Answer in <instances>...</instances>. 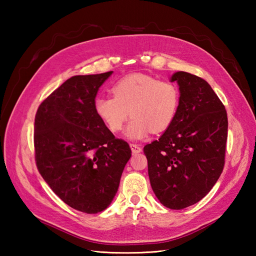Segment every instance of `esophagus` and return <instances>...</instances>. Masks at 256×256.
I'll return each instance as SVG.
<instances>
[{"label":"esophagus","mask_w":256,"mask_h":256,"mask_svg":"<svg viewBox=\"0 0 256 256\" xmlns=\"http://www.w3.org/2000/svg\"><path fill=\"white\" fill-rule=\"evenodd\" d=\"M130 147H131V150H132L134 154H138L142 152V147L138 145V144H136V143H131L130 144Z\"/></svg>","instance_id":"34e87169"}]
</instances>
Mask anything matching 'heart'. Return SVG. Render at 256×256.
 <instances>
[{"label":"heart","mask_w":256,"mask_h":256,"mask_svg":"<svg viewBox=\"0 0 256 256\" xmlns=\"http://www.w3.org/2000/svg\"><path fill=\"white\" fill-rule=\"evenodd\" d=\"M113 96L97 97L94 102L99 120L111 132H120L129 115L132 120L127 136L142 138L150 131L159 134L174 122L180 106V92L168 81L147 74H131L116 82Z\"/></svg>","instance_id":"obj_1"}]
</instances>
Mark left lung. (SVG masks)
Here are the masks:
<instances>
[{
	"label": "left lung",
	"mask_w": 256,
	"mask_h": 256,
	"mask_svg": "<svg viewBox=\"0 0 256 256\" xmlns=\"http://www.w3.org/2000/svg\"><path fill=\"white\" fill-rule=\"evenodd\" d=\"M180 85L176 118L159 140L144 146L152 188L160 203L182 209L202 200L226 164L228 114L204 79L175 72Z\"/></svg>",
	"instance_id": "8db88e82"
}]
</instances>
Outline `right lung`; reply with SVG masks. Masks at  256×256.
Wrapping results in <instances>:
<instances>
[{
    "mask_svg": "<svg viewBox=\"0 0 256 256\" xmlns=\"http://www.w3.org/2000/svg\"><path fill=\"white\" fill-rule=\"evenodd\" d=\"M111 74L72 76L35 115L38 172L64 203L85 214L111 204L131 157L129 144L115 138L95 112L97 92Z\"/></svg>",
    "mask_w": 256,
    "mask_h": 256,
    "instance_id": "right-lung-1",
    "label": "right lung"
}]
</instances>
